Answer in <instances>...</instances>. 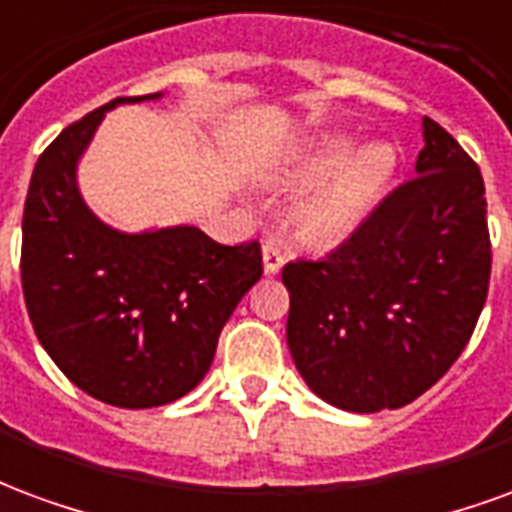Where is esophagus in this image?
I'll return each mask as SVG.
<instances>
[{
    "instance_id": "obj_1",
    "label": "esophagus",
    "mask_w": 512,
    "mask_h": 512,
    "mask_svg": "<svg viewBox=\"0 0 512 512\" xmlns=\"http://www.w3.org/2000/svg\"><path fill=\"white\" fill-rule=\"evenodd\" d=\"M261 256H264V272H267V275L281 272V267L286 264V253H283L275 242H267V245L261 248Z\"/></svg>"
}]
</instances>
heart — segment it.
Masks as SVG:
<instances>
[{"label":"heart","instance_id":"1","mask_svg":"<svg viewBox=\"0 0 512 512\" xmlns=\"http://www.w3.org/2000/svg\"><path fill=\"white\" fill-rule=\"evenodd\" d=\"M354 147V138L327 133L294 149L272 171V182L283 188H305L324 179L322 188L300 207L305 240L338 245L352 237L390 185L395 174L393 149L384 144Z\"/></svg>","mask_w":512,"mask_h":512}]
</instances>
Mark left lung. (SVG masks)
<instances>
[{
	"label": "left lung",
	"mask_w": 512,
	"mask_h": 512,
	"mask_svg": "<svg viewBox=\"0 0 512 512\" xmlns=\"http://www.w3.org/2000/svg\"><path fill=\"white\" fill-rule=\"evenodd\" d=\"M409 182L338 251L283 267L286 341L327 404L401 409L450 371L475 333L491 278L486 185L434 119Z\"/></svg>",
	"instance_id": "obj_1"
}]
</instances>
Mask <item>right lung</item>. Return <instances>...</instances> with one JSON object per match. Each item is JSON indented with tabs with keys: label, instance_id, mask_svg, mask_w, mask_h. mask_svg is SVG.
<instances>
[{
	"label": "right lung",
	"instance_id": "obj_1",
	"mask_svg": "<svg viewBox=\"0 0 512 512\" xmlns=\"http://www.w3.org/2000/svg\"><path fill=\"white\" fill-rule=\"evenodd\" d=\"M117 98L59 133L37 158L24 204L21 283L37 341L84 393L149 409L210 371L223 324L261 278L259 242L220 245L196 226L128 234L78 190V160Z\"/></svg>",
	"mask_w": 512,
	"mask_h": 512
}]
</instances>
